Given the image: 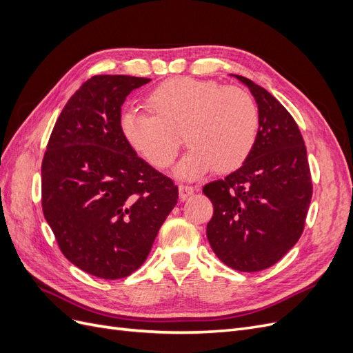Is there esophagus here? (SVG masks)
Returning <instances> with one entry per match:
<instances>
[{
    "instance_id": "esophagus-1",
    "label": "esophagus",
    "mask_w": 353,
    "mask_h": 353,
    "mask_svg": "<svg viewBox=\"0 0 353 353\" xmlns=\"http://www.w3.org/2000/svg\"><path fill=\"white\" fill-rule=\"evenodd\" d=\"M178 190H179V199H181V200H185V199H188L191 194L194 193V190H196V188H194L193 185L179 184Z\"/></svg>"
}]
</instances>
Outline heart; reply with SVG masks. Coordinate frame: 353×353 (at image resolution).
<instances>
[{"label":"heart","instance_id":"heart-1","mask_svg":"<svg viewBox=\"0 0 353 353\" xmlns=\"http://www.w3.org/2000/svg\"><path fill=\"white\" fill-rule=\"evenodd\" d=\"M148 112L128 110L121 117L126 143L157 169L174 163L179 137L190 145L176 174L197 178L240 168L254 148L259 112L249 91L215 81L174 78L147 95Z\"/></svg>","mask_w":353,"mask_h":353}]
</instances>
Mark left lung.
Returning a JSON list of instances; mask_svg holds the SVG:
<instances>
[{
	"label": "left lung",
	"mask_w": 353,
	"mask_h": 353,
	"mask_svg": "<svg viewBox=\"0 0 353 353\" xmlns=\"http://www.w3.org/2000/svg\"><path fill=\"white\" fill-rule=\"evenodd\" d=\"M236 78L258 103V140L237 170L203 187L213 205L206 232L223 263L256 272L279 262L301 239L312 178L293 116L265 88L240 74Z\"/></svg>",
	"instance_id": "8db88e82"
}]
</instances>
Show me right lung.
Here are the masks:
<instances>
[{"label": "right lung", "instance_id": "1", "mask_svg": "<svg viewBox=\"0 0 353 353\" xmlns=\"http://www.w3.org/2000/svg\"><path fill=\"white\" fill-rule=\"evenodd\" d=\"M148 78L97 74L52 128L41 165V205L61 253L79 270L119 280L147 259L178 187L138 157L121 131L122 104Z\"/></svg>", "mask_w": 353, "mask_h": 353}]
</instances>
